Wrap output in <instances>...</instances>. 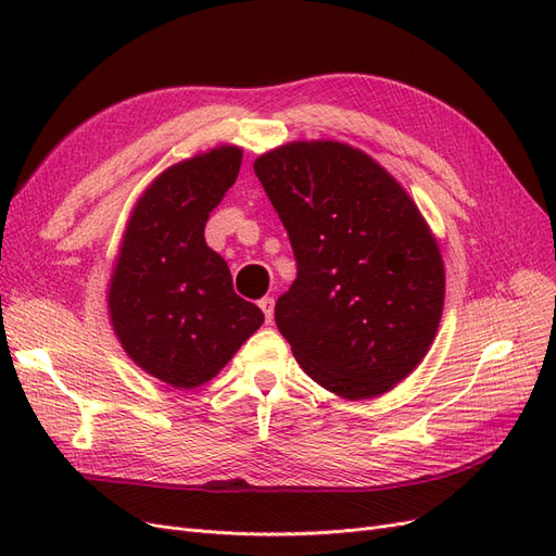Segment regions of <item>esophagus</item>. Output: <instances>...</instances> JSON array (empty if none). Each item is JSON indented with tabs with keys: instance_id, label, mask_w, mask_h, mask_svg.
Masks as SVG:
<instances>
[{
	"instance_id": "1",
	"label": "esophagus",
	"mask_w": 556,
	"mask_h": 556,
	"mask_svg": "<svg viewBox=\"0 0 556 556\" xmlns=\"http://www.w3.org/2000/svg\"><path fill=\"white\" fill-rule=\"evenodd\" d=\"M260 308H262V313L266 317V323H271V319H274V299L271 296L260 299Z\"/></svg>"
}]
</instances>
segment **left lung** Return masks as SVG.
I'll return each mask as SVG.
<instances>
[{
	"label": "left lung",
	"mask_w": 556,
	"mask_h": 556,
	"mask_svg": "<svg viewBox=\"0 0 556 556\" xmlns=\"http://www.w3.org/2000/svg\"><path fill=\"white\" fill-rule=\"evenodd\" d=\"M288 229L296 280L276 325L301 368L343 399H371L422 362L445 271L413 199L362 150L299 141L255 160Z\"/></svg>",
	"instance_id": "obj_1"
}]
</instances>
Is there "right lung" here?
Returning a JSON list of instances; mask_svg holds the SVG:
<instances>
[{"label": "right lung", "mask_w": 556, "mask_h": 556, "mask_svg": "<svg viewBox=\"0 0 556 556\" xmlns=\"http://www.w3.org/2000/svg\"><path fill=\"white\" fill-rule=\"evenodd\" d=\"M241 157V148L223 146L172 166L129 217L109 290L111 323L127 355L166 384L211 380L264 323L204 239Z\"/></svg>", "instance_id": "obj_1"}]
</instances>
